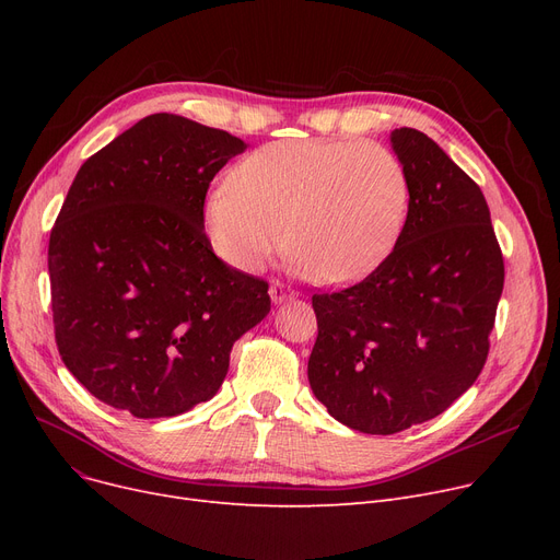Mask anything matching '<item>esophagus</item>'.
I'll use <instances>...</instances> for the list:
<instances>
[{
	"mask_svg": "<svg viewBox=\"0 0 560 560\" xmlns=\"http://www.w3.org/2000/svg\"><path fill=\"white\" fill-rule=\"evenodd\" d=\"M270 298L275 304H283L288 300H295V292H292L288 285H283L281 281H272L270 283Z\"/></svg>",
	"mask_w": 560,
	"mask_h": 560,
	"instance_id": "esophagus-1",
	"label": "esophagus"
}]
</instances>
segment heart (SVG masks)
<instances>
[{"label":"heart","mask_w":560,"mask_h":560,"mask_svg":"<svg viewBox=\"0 0 560 560\" xmlns=\"http://www.w3.org/2000/svg\"><path fill=\"white\" fill-rule=\"evenodd\" d=\"M408 197V172L384 142L277 140L211 190L203 226L235 270H262L288 243L292 270L334 285L359 279L390 252Z\"/></svg>","instance_id":"1"}]
</instances>
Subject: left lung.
<instances>
[{
  "instance_id": "left-lung-1",
  "label": "left lung",
  "mask_w": 560,
  "mask_h": 560,
  "mask_svg": "<svg viewBox=\"0 0 560 560\" xmlns=\"http://www.w3.org/2000/svg\"><path fill=\"white\" fill-rule=\"evenodd\" d=\"M408 215L359 283L313 295L308 381L331 418L390 435L447 410L481 374L504 288L481 188L418 129H395Z\"/></svg>"
}]
</instances>
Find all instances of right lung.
I'll return each mask as SVG.
<instances>
[{
	"mask_svg": "<svg viewBox=\"0 0 560 560\" xmlns=\"http://www.w3.org/2000/svg\"><path fill=\"white\" fill-rule=\"evenodd\" d=\"M243 150L154 113L77 172L49 235L51 317L58 354L100 401L144 420L186 413L270 313L268 281L218 258L203 231L213 176Z\"/></svg>",
	"mask_w": 560,
	"mask_h": 560,
	"instance_id": "obj_1",
	"label": "right lung"
}]
</instances>
